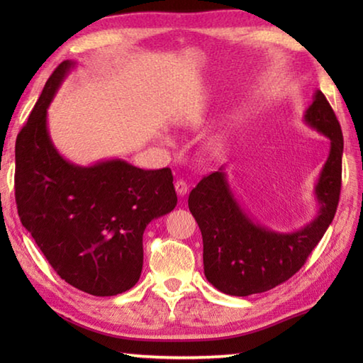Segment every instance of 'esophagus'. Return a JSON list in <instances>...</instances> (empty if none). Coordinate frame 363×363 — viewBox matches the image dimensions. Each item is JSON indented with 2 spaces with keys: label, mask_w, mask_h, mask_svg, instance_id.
Listing matches in <instances>:
<instances>
[{
  "label": "esophagus",
  "mask_w": 363,
  "mask_h": 363,
  "mask_svg": "<svg viewBox=\"0 0 363 363\" xmlns=\"http://www.w3.org/2000/svg\"><path fill=\"white\" fill-rule=\"evenodd\" d=\"M174 189H176V192H177V195H186L187 194V189H189V186H187V182L184 181V179H177L176 182H174Z\"/></svg>",
  "instance_id": "obj_1"
}]
</instances>
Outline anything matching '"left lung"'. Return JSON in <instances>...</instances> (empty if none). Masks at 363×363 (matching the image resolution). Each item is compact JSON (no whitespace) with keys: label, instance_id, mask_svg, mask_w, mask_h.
I'll use <instances>...</instances> for the list:
<instances>
[{"label":"left lung","instance_id":"left-lung-1","mask_svg":"<svg viewBox=\"0 0 363 363\" xmlns=\"http://www.w3.org/2000/svg\"><path fill=\"white\" fill-rule=\"evenodd\" d=\"M304 121L330 139V155L318 177V214L291 233L269 230L253 223L237 203L223 168L205 176L189 195V210L203 237L205 277L230 296L272 290L304 266L333 220L341 192L342 131L333 108L317 91Z\"/></svg>","mask_w":363,"mask_h":363}]
</instances>
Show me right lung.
Wrapping results in <instances>:
<instances>
[{"instance_id": "right-lung-1", "label": "right lung", "mask_w": 363, "mask_h": 363, "mask_svg": "<svg viewBox=\"0 0 363 363\" xmlns=\"http://www.w3.org/2000/svg\"><path fill=\"white\" fill-rule=\"evenodd\" d=\"M72 60L59 64L16 139V203L22 225L57 275L93 296L138 284L147 224L174 210L169 168L140 169L123 160L77 167L48 133V106Z\"/></svg>"}]
</instances>
